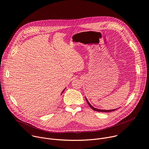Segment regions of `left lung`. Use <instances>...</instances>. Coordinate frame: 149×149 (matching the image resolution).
I'll return each mask as SVG.
<instances>
[{
	"label": "left lung",
	"instance_id": "obj_1",
	"mask_svg": "<svg viewBox=\"0 0 149 149\" xmlns=\"http://www.w3.org/2000/svg\"><path fill=\"white\" fill-rule=\"evenodd\" d=\"M86 100H87V103H88V104L89 105V106L93 110H94V111H98V112H105V113H109V112H111V111H114V110H117V109H113V110H101V109H96V108H94V107H93V106L90 104V103L89 102V101L87 100V98L86 97Z\"/></svg>",
	"mask_w": 149,
	"mask_h": 149
}]
</instances>
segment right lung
<instances>
[{
  "label": "right lung",
  "mask_w": 149,
  "mask_h": 149,
  "mask_svg": "<svg viewBox=\"0 0 149 149\" xmlns=\"http://www.w3.org/2000/svg\"><path fill=\"white\" fill-rule=\"evenodd\" d=\"M64 90H65V89H64V90H63V91H62V93H61V94H62V93H63V91H64Z\"/></svg>",
  "instance_id": "1"
}]
</instances>
